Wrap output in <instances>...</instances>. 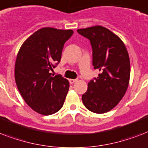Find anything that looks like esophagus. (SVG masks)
<instances>
[{"label": "esophagus", "instance_id": "esophagus-1", "mask_svg": "<svg viewBox=\"0 0 148 148\" xmlns=\"http://www.w3.org/2000/svg\"><path fill=\"white\" fill-rule=\"evenodd\" d=\"M69 81H70V83H71V84H74V83H75V82H77V79H70Z\"/></svg>", "mask_w": 148, "mask_h": 148}]
</instances>
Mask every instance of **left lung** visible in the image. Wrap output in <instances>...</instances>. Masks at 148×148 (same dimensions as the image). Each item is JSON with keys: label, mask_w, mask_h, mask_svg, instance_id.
<instances>
[{"label": "left lung", "mask_w": 148, "mask_h": 148, "mask_svg": "<svg viewBox=\"0 0 148 148\" xmlns=\"http://www.w3.org/2000/svg\"><path fill=\"white\" fill-rule=\"evenodd\" d=\"M88 38L93 49V66L100 71L88 83L82 95L87 109L96 114L108 112L118 104L128 88L131 66L128 52L122 40L104 27L78 29Z\"/></svg>", "instance_id": "obj_1"}]
</instances>
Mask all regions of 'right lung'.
<instances>
[{
  "mask_svg": "<svg viewBox=\"0 0 148 148\" xmlns=\"http://www.w3.org/2000/svg\"><path fill=\"white\" fill-rule=\"evenodd\" d=\"M72 30L43 27L27 39L17 53L14 78L20 94L38 114L51 115L63 107L69 90V81L50 71L60 61L64 43Z\"/></svg>",
  "mask_w": 148,
  "mask_h": 148,
  "instance_id": "obj_1",
  "label": "right lung"
}]
</instances>
